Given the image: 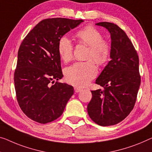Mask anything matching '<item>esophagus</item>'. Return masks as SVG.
I'll return each instance as SVG.
<instances>
[{"label":"esophagus","mask_w":152,"mask_h":152,"mask_svg":"<svg viewBox=\"0 0 152 152\" xmlns=\"http://www.w3.org/2000/svg\"><path fill=\"white\" fill-rule=\"evenodd\" d=\"M74 91H75V92L78 93V92H80L81 91H82V89H81V88L77 87H74Z\"/></svg>","instance_id":"obj_1"}]
</instances>
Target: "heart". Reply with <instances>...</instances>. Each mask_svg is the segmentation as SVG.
I'll return each instance as SVG.
<instances>
[{
	"label": "heart",
	"instance_id": "b5f03b06",
	"mask_svg": "<svg viewBox=\"0 0 152 152\" xmlns=\"http://www.w3.org/2000/svg\"><path fill=\"white\" fill-rule=\"evenodd\" d=\"M76 37L81 44L89 46L85 62H76L65 70L66 80L76 87H84L89 83L98 73L94 61L99 65L107 62L110 55V44L103 40L102 33L95 27L87 26L76 33ZM74 46L72 41L65 36L58 39V52L60 57L65 62L72 59Z\"/></svg>",
	"mask_w": 152,
	"mask_h": 152
}]
</instances>
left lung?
<instances>
[{"mask_svg": "<svg viewBox=\"0 0 152 152\" xmlns=\"http://www.w3.org/2000/svg\"><path fill=\"white\" fill-rule=\"evenodd\" d=\"M110 33L111 60L96 79L103 90L91 91L87 106L90 118L102 126H113L126 118L134 108L141 84L139 60L132 43L116 24L103 22Z\"/></svg>", "mask_w": 152, "mask_h": 152, "instance_id": "obj_1", "label": "left lung"}]
</instances>
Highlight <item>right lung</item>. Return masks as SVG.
<instances>
[{
	"instance_id": "1",
	"label": "right lung",
	"mask_w": 152,
	"mask_h": 152,
	"mask_svg": "<svg viewBox=\"0 0 152 152\" xmlns=\"http://www.w3.org/2000/svg\"><path fill=\"white\" fill-rule=\"evenodd\" d=\"M83 20L48 18L28 33L18 50L14 84L20 108L28 118L47 124L63 114L74 94L72 86L56 82L63 76L58 39Z\"/></svg>"
}]
</instances>
